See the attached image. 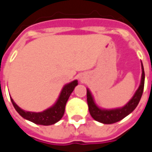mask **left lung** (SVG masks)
Masks as SVG:
<instances>
[{"mask_svg": "<svg viewBox=\"0 0 152 152\" xmlns=\"http://www.w3.org/2000/svg\"><path fill=\"white\" fill-rule=\"evenodd\" d=\"M142 79L141 84L138 89L134 94V97L130 99V101L127 104L124 106L123 107L116 109H111V110H106V109L99 108L96 105L94 101L93 96L89 89H87V102L89 106V113L95 121H99L102 124H113L115 122L121 121L128 115L130 114L134 109L137 107L138 102L140 101L141 97L142 95L144 89V82H145V73L142 63Z\"/></svg>", "mask_w": 152, "mask_h": 152, "instance_id": "8db88e82", "label": "left lung"}]
</instances>
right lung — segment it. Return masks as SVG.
<instances>
[{
    "label": "right lung",
    "mask_w": 152,
    "mask_h": 152,
    "mask_svg": "<svg viewBox=\"0 0 152 152\" xmlns=\"http://www.w3.org/2000/svg\"><path fill=\"white\" fill-rule=\"evenodd\" d=\"M77 80H73L69 84H67L64 86L61 91L58 99L57 100L55 104L50 108L45 110L41 112H26L24 110L21 109L18 107L14 100L10 98L13 106L17 111L18 114L28 121H30L37 124H41V125H51L57 123L60 121L63 117L64 112H65V107L67 100L69 99L71 94L78 85Z\"/></svg>",
    "instance_id": "1"
}]
</instances>
